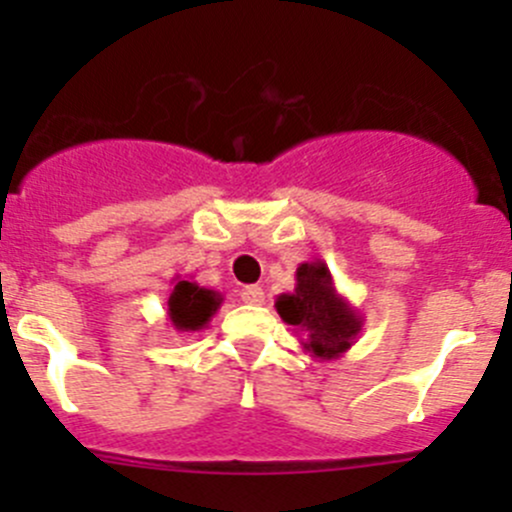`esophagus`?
Masks as SVG:
<instances>
[{
	"mask_svg": "<svg viewBox=\"0 0 512 512\" xmlns=\"http://www.w3.org/2000/svg\"><path fill=\"white\" fill-rule=\"evenodd\" d=\"M240 299H242V302H245V304H262V302H265V292H262V287L252 285V287L242 289Z\"/></svg>",
	"mask_w": 512,
	"mask_h": 512,
	"instance_id": "esophagus-1",
	"label": "esophagus"
}]
</instances>
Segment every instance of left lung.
Instances as JSON below:
<instances>
[{
	"instance_id": "obj_1",
	"label": "left lung",
	"mask_w": 512,
	"mask_h": 512,
	"mask_svg": "<svg viewBox=\"0 0 512 512\" xmlns=\"http://www.w3.org/2000/svg\"><path fill=\"white\" fill-rule=\"evenodd\" d=\"M294 280V292L275 299L282 322L302 334L299 344L314 359L332 361L347 354L364 327V317L339 294L327 262H302Z\"/></svg>"
}]
</instances>
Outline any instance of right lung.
<instances>
[{
	"label": "right lung",
	"mask_w": 512,
	"mask_h": 512,
	"mask_svg": "<svg viewBox=\"0 0 512 512\" xmlns=\"http://www.w3.org/2000/svg\"><path fill=\"white\" fill-rule=\"evenodd\" d=\"M220 304H223V294L220 292L200 287L198 282L175 277L165 307H168L170 324L178 332H200V329L208 327V322L215 317Z\"/></svg>",
	"instance_id": "obj_1"
}]
</instances>
